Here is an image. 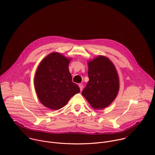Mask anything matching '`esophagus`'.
<instances>
[{
    "instance_id": "34e87169",
    "label": "esophagus",
    "mask_w": 155,
    "mask_h": 155,
    "mask_svg": "<svg viewBox=\"0 0 155 155\" xmlns=\"http://www.w3.org/2000/svg\"><path fill=\"white\" fill-rule=\"evenodd\" d=\"M78 86H79V87H80V91H81L83 90V85L82 84L80 83V84H78Z\"/></svg>"
}]
</instances>
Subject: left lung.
I'll return each instance as SVG.
<instances>
[{"mask_svg": "<svg viewBox=\"0 0 155 155\" xmlns=\"http://www.w3.org/2000/svg\"><path fill=\"white\" fill-rule=\"evenodd\" d=\"M89 81L82 95L94 109L107 107L119 91V77L114 64L108 58L99 56L88 62Z\"/></svg>", "mask_w": 155, "mask_h": 155, "instance_id": "left-lung-1", "label": "left lung"}]
</instances>
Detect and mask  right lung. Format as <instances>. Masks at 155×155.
Returning a JSON list of instances; mask_svg holds the SVG:
<instances>
[{
    "mask_svg": "<svg viewBox=\"0 0 155 155\" xmlns=\"http://www.w3.org/2000/svg\"><path fill=\"white\" fill-rule=\"evenodd\" d=\"M70 61L59 53H51L41 61L37 69L34 85L38 98L51 110L64 107L80 92L78 86L72 82L69 70Z\"/></svg>",
    "mask_w": 155,
    "mask_h": 155,
    "instance_id": "right-lung-1",
    "label": "right lung"
}]
</instances>
